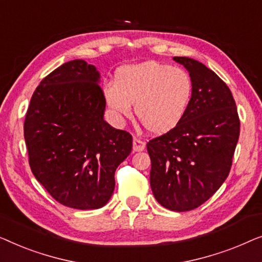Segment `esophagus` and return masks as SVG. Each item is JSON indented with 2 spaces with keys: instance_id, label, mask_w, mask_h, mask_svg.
I'll return each mask as SVG.
<instances>
[{
  "instance_id": "1",
  "label": "esophagus",
  "mask_w": 262,
  "mask_h": 262,
  "mask_svg": "<svg viewBox=\"0 0 262 262\" xmlns=\"http://www.w3.org/2000/svg\"><path fill=\"white\" fill-rule=\"evenodd\" d=\"M146 148V143L138 138L133 139V150L134 152H141Z\"/></svg>"
}]
</instances>
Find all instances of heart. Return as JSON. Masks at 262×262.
<instances>
[{"mask_svg":"<svg viewBox=\"0 0 262 262\" xmlns=\"http://www.w3.org/2000/svg\"><path fill=\"white\" fill-rule=\"evenodd\" d=\"M193 93L189 73L159 61H145L119 70L115 84L103 88L106 105L117 121L135 115L150 134L174 129L185 117Z\"/></svg>","mask_w":262,"mask_h":262,"instance_id":"heart-1","label":"heart"}]
</instances>
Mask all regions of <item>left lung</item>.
Listing matches in <instances>:
<instances>
[{
	"instance_id": "obj_1",
	"label": "left lung",
	"mask_w": 262,
	"mask_h": 262,
	"mask_svg": "<svg viewBox=\"0 0 262 262\" xmlns=\"http://www.w3.org/2000/svg\"><path fill=\"white\" fill-rule=\"evenodd\" d=\"M193 83L184 120L147 143L149 182L164 208L189 211L202 205L229 174L240 135L237 108L227 84L204 64L174 57Z\"/></svg>"
}]
</instances>
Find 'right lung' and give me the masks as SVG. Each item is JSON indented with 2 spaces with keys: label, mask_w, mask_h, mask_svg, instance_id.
<instances>
[{
  "label": "right lung",
  "mask_w": 262,
  "mask_h": 262,
  "mask_svg": "<svg viewBox=\"0 0 262 262\" xmlns=\"http://www.w3.org/2000/svg\"><path fill=\"white\" fill-rule=\"evenodd\" d=\"M94 65L76 59L46 76L26 114L29 166L59 203L98 209L115 189V171L129 156L133 138L103 116L105 99Z\"/></svg>",
  "instance_id": "right-lung-1"
}]
</instances>
